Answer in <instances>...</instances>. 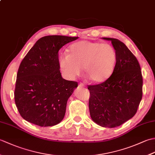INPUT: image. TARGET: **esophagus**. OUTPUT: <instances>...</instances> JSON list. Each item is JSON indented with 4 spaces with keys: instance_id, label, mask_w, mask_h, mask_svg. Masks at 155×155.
Returning <instances> with one entry per match:
<instances>
[{
    "instance_id": "34e87169",
    "label": "esophagus",
    "mask_w": 155,
    "mask_h": 155,
    "mask_svg": "<svg viewBox=\"0 0 155 155\" xmlns=\"http://www.w3.org/2000/svg\"><path fill=\"white\" fill-rule=\"evenodd\" d=\"M78 87H81V88H83V87H85V85L83 83H80L79 84H78Z\"/></svg>"
}]
</instances>
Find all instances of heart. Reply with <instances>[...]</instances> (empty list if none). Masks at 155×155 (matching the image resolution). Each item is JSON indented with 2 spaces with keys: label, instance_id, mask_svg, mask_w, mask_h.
<instances>
[{
  "label": "heart",
  "instance_id": "1",
  "mask_svg": "<svg viewBox=\"0 0 155 155\" xmlns=\"http://www.w3.org/2000/svg\"><path fill=\"white\" fill-rule=\"evenodd\" d=\"M67 52L59 60V67L70 79L79 75L83 67L93 83H103L112 75L116 65L117 52L108 43L81 41L72 44Z\"/></svg>",
  "mask_w": 155,
  "mask_h": 155
}]
</instances>
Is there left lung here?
<instances>
[{
    "label": "left lung",
    "mask_w": 155,
    "mask_h": 155,
    "mask_svg": "<svg viewBox=\"0 0 155 155\" xmlns=\"http://www.w3.org/2000/svg\"><path fill=\"white\" fill-rule=\"evenodd\" d=\"M102 38L111 41L117 52V62L106 81L88 86V107L95 123L114 128L136 114L143 97V77L137 58L123 42L117 38Z\"/></svg>",
    "instance_id": "8db88e82"
}]
</instances>
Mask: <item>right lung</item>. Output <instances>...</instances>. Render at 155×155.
Wrapping results in <instances>:
<instances>
[{
	"label": "right lung",
	"mask_w": 155,
	"mask_h": 155,
	"mask_svg": "<svg viewBox=\"0 0 155 155\" xmlns=\"http://www.w3.org/2000/svg\"><path fill=\"white\" fill-rule=\"evenodd\" d=\"M78 38L45 36L23 58L16 76L15 101L25 120L40 127H52L64 118L68 99L78 84L62 77L58 51Z\"/></svg>",
	"instance_id": "add662e5"
}]
</instances>
